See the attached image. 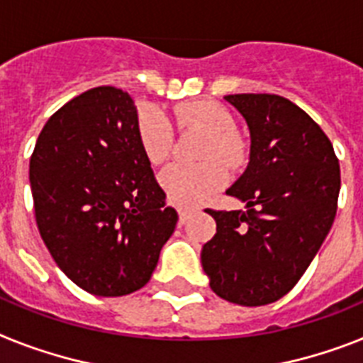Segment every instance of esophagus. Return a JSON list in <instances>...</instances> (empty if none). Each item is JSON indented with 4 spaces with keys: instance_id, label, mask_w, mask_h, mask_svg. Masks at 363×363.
<instances>
[{
    "instance_id": "34e87169",
    "label": "esophagus",
    "mask_w": 363,
    "mask_h": 363,
    "mask_svg": "<svg viewBox=\"0 0 363 363\" xmlns=\"http://www.w3.org/2000/svg\"><path fill=\"white\" fill-rule=\"evenodd\" d=\"M191 214V208H186V206H179V221L181 223H186L188 218Z\"/></svg>"
}]
</instances>
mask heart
I'll return each mask as SVG.
<instances>
[{"label": "heart", "mask_w": 363, "mask_h": 363, "mask_svg": "<svg viewBox=\"0 0 363 363\" xmlns=\"http://www.w3.org/2000/svg\"><path fill=\"white\" fill-rule=\"evenodd\" d=\"M177 121L181 127L205 133L206 140L199 158H208L196 166L169 164L160 173V186L177 205H196L223 186L227 167H238L245 160L240 138L233 133L234 120L225 106L214 101H191L177 106ZM138 138L151 164H160L172 151V123L158 108L147 106L138 116ZM222 163L219 164L217 160Z\"/></svg>", "instance_id": "heart-1"}]
</instances>
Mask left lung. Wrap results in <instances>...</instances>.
Returning <instances> with one entry per match:
<instances>
[{"instance_id": "1", "label": "left lung", "mask_w": 363, "mask_h": 363, "mask_svg": "<svg viewBox=\"0 0 363 363\" xmlns=\"http://www.w3.org/2000/svg\"><path fill=\"white\" fill-rule=\"evenodd\" d=\"M251 133L247 169L227 190L243 210H212L214 238L201 251L210 288L228 303L262 306L294 288L334 223L340 164L303 108L275 94L225 96Z\"/></svg>"}]
</instances>
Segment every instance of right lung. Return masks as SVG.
Wrapping results in <instances>:
<instances>
[{
    "label": "right lung",
    "instance_id": "add662e5",
    "mask_svg": "<svg viewBox=\"0 0 363 363\" xmlns=\"http://www.w3.org/2000/svg\"><path fill=\"white\" fill-rule=\"evenodd\" d=\"M29 181L42 240L72 282L99 297L147 284L179 218L140 144L129 94L97 86L60 106L38 136Z\"/></svg>",
    "mask_w": 363,
    "mask_h": 363
}]
</instances>
